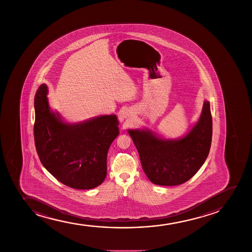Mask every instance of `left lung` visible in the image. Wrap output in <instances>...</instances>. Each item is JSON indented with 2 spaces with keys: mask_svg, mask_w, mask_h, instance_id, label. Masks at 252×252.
<instances>
[{
  "mask_svg": "<svg viewBox=\"0 0 252 252\" xmlns=\"http://www.w3.org/2000/svg\"><path fill=\"white\" fill-rule=\"evenodd\" d=\"M128 133L151 183L159 186L183 184L197 173L209 154L213 134L210 105L204 101L199 120L183 139H159L147 130Z\"/></svg>",
  "mask_w": 252,
  "mask_h": 252,
  "instance_id": "8db88e82",
  "label": "left lung"
}]
</instances>
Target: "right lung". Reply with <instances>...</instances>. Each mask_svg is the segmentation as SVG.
I'll list each match as a JSON object with an SVG mask.
<instances>
[{"label": "right lung", "instance_id": "1", "mask_svg": "<svg viewBox=\"0 0 252 252\" xmlns=\"http://www.w3.org/2000/svg\"><path fill=\"white\" fill-rule=\"evenodd\" d=\"M48 88L42 84L34 97L36 151L49 173L69 188L87 190L103 183L107 155L119 135L115 115L67 125L49 110Z\"/></svg>", "mask_w": 252, "mask_h": 252}]
</instances>
